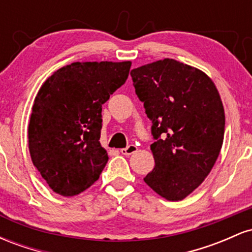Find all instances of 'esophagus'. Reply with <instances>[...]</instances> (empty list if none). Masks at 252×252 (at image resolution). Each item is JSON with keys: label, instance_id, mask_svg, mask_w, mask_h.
<instances>
[{"label": "esophagus", "instance_id": "1", "mask_svg": "<svg viewBox=\"0 0 252 252\" xmlns=\"http://www.w3.org/2000/svg\"><path fill=\"white\" fill-rule=\"evenodd\" d=\"M136 152H137V147L134 146V144H130V146L126 147V148L121 149V153H122L123 155H131Z\"/></svg>", "mask_w": 252, "mask_h": 252}]
</instances>
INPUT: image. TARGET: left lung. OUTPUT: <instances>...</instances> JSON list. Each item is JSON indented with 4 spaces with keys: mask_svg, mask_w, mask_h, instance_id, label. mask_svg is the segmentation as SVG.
<instances>
[{
    "mask_svg": "<svg viewBox=\"0 0 252 252\" xmlns=\"http://www.w3.org/2000/svg\"><path fill=\"white\" fill-rule=\"evenodd\" d=\"M130 76L155 140V167L143 180L167 200H182L200 186L220 153L225 114L218 90L206 73L168 58Z\"/></svg>",
    "mask_w": 252,
    "mask_h": 252,
    "instance_id": "1",
    "label": "left lung"
}]
</instances>
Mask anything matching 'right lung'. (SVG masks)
I'll return each mask as SVG.
<instances>
[{
  "label": "right lung",
  "instance_id": "1",
  "mask_svg": "<svg viewBox=\"0 0 252 252\" xmlns=\"http://www.w3.org/2000/svg\"><path fill=\"white\" fill-rule=\"evenodd\" d=\"M130 66V62L72 63L41 85L28 126V147L53 192L77 195L99 179L109 160L99 142L102 105L126 83Z\"/></svg>",
  "mask_w": 252,
  "mask_h": 252
}]
</instances>
